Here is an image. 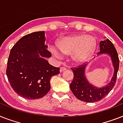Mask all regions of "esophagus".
Wrapping results in <instances>:
<instances>
[{"label":"esophagus","instance_id":"34e87169","mask_svg":"<svg viewBox=\"0 0 123 123\" xmlns=\"http://www.w3.org/2000/svg\"><path fill=\"white\" fill-rule=\"evenodd\" d=\"M66 68L65 67H61L60 68V72H62V71H65Z\"/></svg>","mask_w":123,"mask_h":123}]
</instances>
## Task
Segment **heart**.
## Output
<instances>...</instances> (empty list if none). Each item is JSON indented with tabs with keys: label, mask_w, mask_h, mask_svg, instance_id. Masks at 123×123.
I'll list each match as a JSON object with an SVG mask.
<instances>
[{
	"label": "heart",
	"mask_w": 123,
	"mask_h": 123,
	"mask_svg": "<svg viewBox=\"0 0 123 123\" xmlns=\"http://www.w3.org/2000/svg\"><path fill=\"white\" fill-rule=\"evenodd\" d=\"M57 48L64 54H71V59L77 63H83L91 57L96 47V40L87 34H78L65 36L56 43ZM57 57L61 54L55 48L51 49Z\"/></svg>",
	"instance_id": "heart-1"
}]
</instances>
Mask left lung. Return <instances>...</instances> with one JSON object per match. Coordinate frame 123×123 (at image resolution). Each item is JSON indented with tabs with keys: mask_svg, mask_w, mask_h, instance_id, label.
Wrapping results in <instances>:
<instances>
[{
	"mask_svg": "<svg viewBox=\"0 0 123 123\" xmlns=\"http://www.w3.org/2000/svg\"><path fill=\"white\" fill-rule=\"evenodd\" d=\"M99 51L98 54H107L110 55L114 68V75L110 83L102 87H96L88 82L85 76L86 64H81L78 67L71 68L73 72V80L70 84V89L77 99L81 101L93 103L102 99L110 92L116 82L119 69V59L114 45L109 39L99 43Z\"/></svg>",
	"mask_w": 123,
	"mask_h": 123,
	"instance_id": "1",
	"label": "left lung"
}]
</instances>
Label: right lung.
Returning a JSON list of instances; mask_svg holds the SVG:
<instances>
[{
  "mask_svg": "<svg viewBox=\"0 0 123 123\" xmlns=\"http://www.w3.org/2000/svg\"><path fill=\"white\" fill-rule=\"evenodd\" d=\"M44 31L24 36L12 46L7 61L6 75L16 94L28 99H39L50 90V79L59 68L48 63L52 54L44 44Z\"/></svg>",
  "mask_w": 123,
  "mask_h": 123,
  "instance_id": "add662e5",
  "label": "right lung"
}]
</instances>
